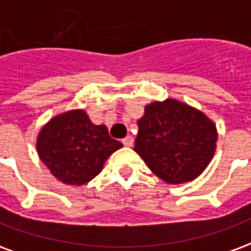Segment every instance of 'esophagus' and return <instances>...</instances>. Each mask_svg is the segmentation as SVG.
I'll return each instance as SVG.
<instances>
[{"instance_id":"34e87169","label":"esophagus","mask_w":251,"mask_h":251,"mask_svg":"<svg viewBox=\"0 0 251 251\" xmlns=\"http://www.w3.org/2000/svg\"><path fill=\"white\" fill-rule=\"evenodd\" d=\"M133 141H134V140H133V137L126 136L125 138L122 140V144H124L125 147H131V145H133Z\"/></svg>"}]
</instances>
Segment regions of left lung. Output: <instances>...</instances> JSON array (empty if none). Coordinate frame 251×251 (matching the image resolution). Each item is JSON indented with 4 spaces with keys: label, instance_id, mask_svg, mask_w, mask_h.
I'll use <instances>...</instances> for the list:
<instances>
[{
    "label": "left lung",
    "instance_id": "obj_1",
    "mask_svg": "<svg viewBox=\"0 0 251 251\" xmlns=\"http://www.w3.org/2000/svg\"><path fill=\"white\" fill-rule=\"evenodd\" d=\"M134 151L168 184H183L203 174L216 149L218 131L200 110L168 98L145 106L137 121Z\"/></svg>",
    "mask_w": 251,
    "mask_h": 251
}]
</instances>
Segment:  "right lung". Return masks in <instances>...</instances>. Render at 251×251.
<instances>
[{
	"label": "right lung",
	"mask_w": 251,
	"mask_h": 251,
	"mask_svg": "<svg viewBox=\"0 0 251 251\" xmlns=\"http://www.w3.org/2000/svg\"><path fill=\"white\" fill-rule=\"evenodd\" d=\"M37 153L57 180L83 185L103 168L122 144L104 125H94L84 110H70L48 121L37 136Z\"/></svg>",
	"instance_id": "obj_1"
}]
</instances>
